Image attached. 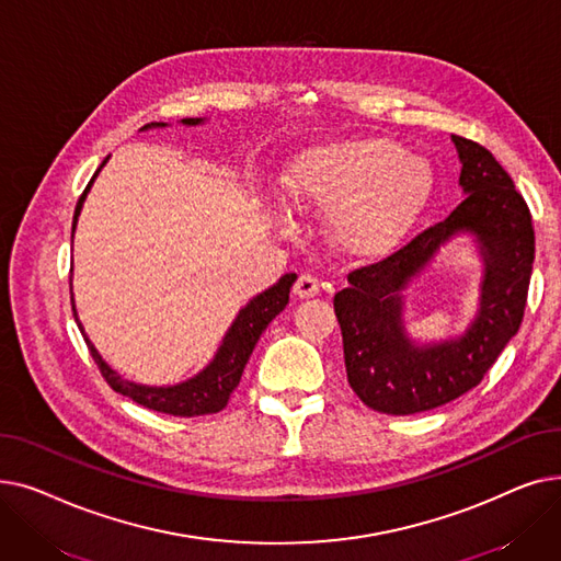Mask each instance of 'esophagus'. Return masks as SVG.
<instances>
[{"label":"esophagus","instance_id":"esophagus-1","mask_svg":"<svg viewBox=\"0 0 561 561\" xmlns=\"http://www.w3.org/2000/svg\"><path fill=\"white\" fill-rule=\"evenodd\" d=\"M293 293H296L298 298H316L318 293H320V284H318V279L313 275L305 273V275L298 277L296 286H293Z\"/></svg>","mask_w":561,"mask_h":561}]
</instances>
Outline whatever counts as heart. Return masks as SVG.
<instances>
[{
	"instance_id": "1",
	"label": "heart",
	"mask_w": 561,
	"mask_h": 561,
	"mask_svg": "<svg viewBox=\"0 0 561 561\" xmlns=\"http://www.w3.org/2000/svg\"><path fill=\"white\" fill-rule=\"evenodd\" d=\"M284 197L313 214L330 211V236L343 252L391 254L423 214L432 176L423 159L387 138L309 147L282 176Z\"/></svg>"
}]
</instances>
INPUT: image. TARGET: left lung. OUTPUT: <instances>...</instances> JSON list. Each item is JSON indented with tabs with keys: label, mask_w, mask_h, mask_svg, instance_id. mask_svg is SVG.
<instances>
[{
	"label": "left lung",
	"mask_w": 561,
	"mask_h": 561,
	"mask_svg": "<svg viewBox=\"0 0 561 561\" xmlns=\"http://www.w3.org/2000/svg\"><path fill=\"white\" fill-rule=\"evenodd\" d=\"M466 195L444 220L385 261L347 275L334 296L352 391L379 414L436 409L473 387L518 332L535 261V229L523 195L486 147L453 136ZM483 259L477 318L459 336L419 344L403 328V290L457 234Z\"/></svg>",
	"instance_id": "obj_1"
}]
</instances>
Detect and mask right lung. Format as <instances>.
Returning a JSON list of instances; mask_svg holds the SVG:
<instances>
[{"mask_svg": "<svg viewBox=\"0 0 561 561\" xmlns=\"http://www.w3.org/2000/svg\"><path fill=\"white\" fill-rule=\"evenodd\" d=\"M182 125L186 127H197L204 125V117H184ZM168 127V123H152L145 125L142 129H163ZM108 157L102 161V165L98 168V172L93 174V180L88 182L85 191L81 193L77 209H75V218H72V239H75V229H77V220L81 214V206L85 202L88 191H91L95 176L100 174V170L106 165ZM298 279L296 273H286L284 277H279L277 284H273L271 288H265L259 296H254L241 311L239 316L233 318L231 328L225 332L222 343L218 347V352L214 355V359L206 364L197 375L188 377L186 381H180V385H170V387H147V385H136V381L125 379L123 375H117L98 352V347L88 339V334L83 332V325L79 322L77 309H75V298H72V311H75V320L77 325L88 343V350L98 364V368L102 370L104 379L108 381V387L115 393H123L127 398H131L134 402L161 411V414H170V416H204V414H216V411L225 409L231 391L239 387L243 368L252 355V350L259 341V336L263 334V330L271 325V320L284 311V307L288 305V293L293 282Z\"/></svg>", "mask_w": 561, "mask_h": 561, "instance_id": "1", "label": "right lung"}]
</instances>
